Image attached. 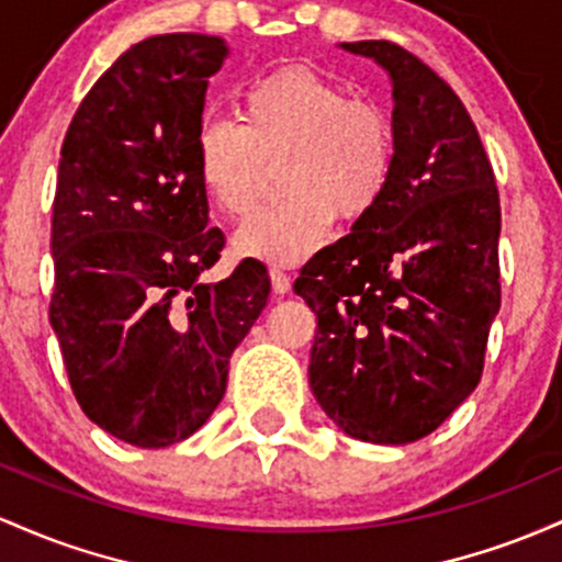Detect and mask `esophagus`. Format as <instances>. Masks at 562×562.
<instances>
[{
    "label": "esophagus",
    "mask_w": 562,
    "mask_h": 562,
    "mask_svg": "<svg viewBox=\"0 0 562 562\" xmlns=\"http://www.w3.org/2000/svg\"><path fill=\"white\" fill-rule=\"evenodd\" d=\"M270 279H273V289L279 294H286L292 289V279H289V270L283 265H270Z\"/></svg>",
    "instance_id": "34e87169"
}]
</instances>
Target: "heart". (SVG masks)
<instances>
[{
  "label": "heart",
  "mask_w": 562,
  "mask_h": 562,
  "mask_svg": "<svg viewBox=\"0 0 562 562\" xmlns=\"http://www.w3.org/2000/svg\"><path fill=\"white\" fill-rule=\"evenodd\" d=\"M238 119H204L193 167L220 212L244 217L279 164L283 199L255 212L236 247L265 262H294L331 236L334 220L358 223L380 206L395 175V124L382 105L352 100L307 66H281L238 94Z\"/></svg>",
  "instance_id": "b5f03b06"
}]
</instances>
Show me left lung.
I'll use <instances>...</instances> for the list:
<instances>
[{"label":"left lung","instance_id":"left-lung-1","mask_svg":"<svg viewBox=\"0 0 562 562\" xmlns=\"http://www.w3.org/2000/svg\"><path fill=\"white\" fill-rule=\"evenodd\" d=\"M393 79L395 175L348 236L302 265L318 318L311 390L334 425L403 446L438 430L485 363L502 305L494 169L459 94L384 40L342 44Z\"/></svg>","mask_w":562,"mask_h":562}]
</instances>
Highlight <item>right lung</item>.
<instances>
[{
  "mask_svg": "<svg viewBox=\"0 0 562 562\" xmlns=\"http://www.w3.org/2000/svg\"><path fill=\"white\" fill-rule=\"evenodd\" d=\"M228 42L161 34L132 44L81 100L60 148L49 324L81 412L140 449L212 417L228 363L270 294L244 260L201 281L225 236L193 167V132Z\"/></svg>",
  "mask_w": 562,
  "mask_h": 562,
  "instance_id": "add662e5",
  "label": "right lung"
}]
</instances>
